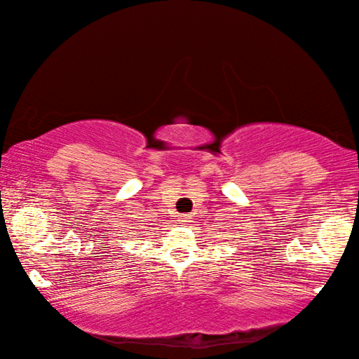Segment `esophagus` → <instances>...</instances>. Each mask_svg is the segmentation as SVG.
Returning <instances> with one entry per match:
<instances>
[{"instance_id":"1","label":"esophagus","mask_w":359,"mask_h":359,"mask_svg":"<svg viewBox=\"0 0 359 359\" xmlns=\"http://www.w3.org/2000/svg\"><path fill=\"white\" fill-rule=\"evenodd\" d=\"M177 222L182 223V224H185V223L190 222V215H188V214H180L179 218H177Z\"/></svg>"}]
</instances>
